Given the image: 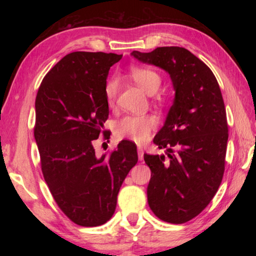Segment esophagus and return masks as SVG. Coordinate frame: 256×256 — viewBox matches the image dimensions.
Segmentation results:
<instances>
[{
  "label": "esophagus",
  "mask_w": 256,
  "mask_h": 256,
  "mask_svg": "<svg viewBox=\"0 0 256 256\" xmlns=\"http://www.w3.org/2000/svg\"><path fill=\"white\" fill-rule=\"evenodd\" d=\"M144 149L141 148V146H138V160H144Z\"/></svg>",
  "instance_id": "34e87169"
}]
</instances>
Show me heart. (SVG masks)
<instances>
[{
  "instance_id": "obj_1",
  "label": "heart",
  "mask_w": 256,
  "mask_h": 256,
  "mask_svg": "<svg viewBox=\"0 0 256 256\" xmlns=\"http://www.w3.org/2000/svg\"><path fill=\"white\" fill-rule=\"evenodd\" d=\"M131 76L146 94H152L162 84V76L158 72L146 68H132ZM118 82L115 78L110 79L105 84V98L107 104L112 105L116 98ZM157 126V120L151 115H128L118 120L115 124V134L120 138L138 142H144L149 138L151 132Z\"/></svg>"
}]
</instances>
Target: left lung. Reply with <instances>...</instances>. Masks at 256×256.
Returning a JSON list of instances; mask_svg holds the SVG:
<instances>
[{
	"mask_svg": "<svg viewBox=\"0 0 256 256\" xmlns=\"http://www.w3.org/2000/svg\"><path fill=\"white\" fill-rule=\"evenodd\" d=\"M131 55L166 71L174 86V102L154 138L168 158L144 154L151 170L146 196L159 219L184 224L206 209L222 180L228 141L222 94L210 68L183 47Z\"/></svg>",
	"mask_w": 256,
	"mask_h": 256,
	"instance_id": "left-lung-1",
	"label": "left lung"
}]
</instances>
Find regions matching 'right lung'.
<instances>
[{"label":"right lung","mask_w":256,"mask_h":256,"mask_svg":"<svg viewBox=\"0 0 256 256\" xmlns=\"http://www.w3.org/2000/svg\"><path fill=\"white\" fill-rule=\"evenodd\" d=\"M120 58L102 52L66 55L42 79L34 102L42 175L60 209L79 226L112 218L120 186L138 162L131 141L100 158L92 146L110 114L104 92L108 72Z\"/></svg>","instance_id":"right-lung-1"}]
</instances>
